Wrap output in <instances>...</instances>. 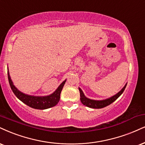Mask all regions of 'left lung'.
Listing matches in <instances>:
<instances>
[{"label":"left lung","instance_id":"1","mask_svg":"<svg viewBox=\"0 0 145 145\" xmlns=\"http://www.w3.org/2000/svg\"><path fill=\"white\" fill-rule=\"evenodd\" d=\"M126 85L127 84L124 86H123L122 89L120 90L119 92H118L116 95H115L114 96H113V97H111L109 99H105V100H101V101L92 100V99L87 98V97H85L84 94L82 90H81V88H79V91L80 94V101H81L82 103L84 105H86V107L93 108V109H101V108L107 107V106L109 105L112 103L113 102H114V101L123 93V92L124 91Z\"/></svg>","mask_w":145,"mask_h":145}]
</instances>
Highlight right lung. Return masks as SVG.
<instances>
[{
	"label": "right lung",
	"instance_id": "add662e5",
	"mask_svg": "<svg viewBox=\"0 0 145 145\" xmlns=\"http://www.w3.org/2000/svg\"><path fill=\"white\" fill-rule=\"evenodd\" d=\"M8 79L9 82L10 86L12 91L15 94V95L24 103L27 105L29 107L34 108L36 109H46L48 108L53 107L59 103L60 100V95L63 89L64 84H65L66 80L59 85L57 90L51 95L44 97H36V96H32L24 94L20 91L17 88L14 86L13 82L10 77L9 72L8 69Z\"/></svg>",
	"mask_w": 145,
	"mask_h": 145
}]
</instances>
